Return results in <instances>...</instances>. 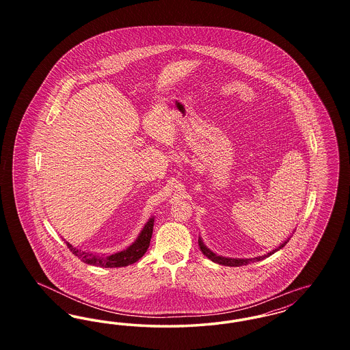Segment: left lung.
Listing matches in <instances>:
<instances>
[{"label":"left lung","instance_id":"left-lung-1","mask_svg":"<svg viewBox=\"0 0 350 350\" xmlns=\"http://www.w3.org/2000/svg\"><path fill=\"white\" fill-rule=\"evenodd\" d=\"M287 241H288V239L282 243L278 248H275V250H271V252H269L267 254H264V256H260V257H254V258H230V257H223V256H217L215 254L214 252H211V250H208L204 244H203V241L198 239V244H200V250H202V253L207 257V258H210L211 261H214V262H217L219 265H224V267H243V265H248L250 262H256V261H261V260H264V258H267L269 256H271L273 253H275L277 250H282L283 247L287 244Z\"/></svg>","mask_w":350,"mask_h":350}]
</instances>
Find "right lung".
Returning <instances> with one entry per match:
<instances>
[{
    "label": "right lung",
    "instance_id": "1",
    "mask_svg": "<svg viewBox=\"0 0 350 350\" xmlns=\"http://www.w3.org/2000/svg\"><path fill=\"white\" fill-rule=\"evenodd\" d=\"M153 221H154V217H150L147 224L144 226L143 231L139 233L137 239L133 241V245H130L127 250H120L110 256H102V254L90 253L86 250H77L73 245H70L68 241H66V244L69 250L85 264L100 267H129L133 262H136L139 258H142L143 254L148 250L152 231H153Z\"/></svg>",
    "mask_w": 350,
    "mask_h": 350
}]
</instances>
